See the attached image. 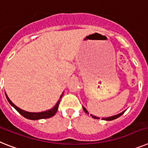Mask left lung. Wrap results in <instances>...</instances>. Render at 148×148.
<instances>
[{
  "label": "left lung",
  "mask_w": 148,
  "mask_h": 148,
  "mask_svg": "<svg viewBox=\"0 0 148 148\" xmlns=\"http://www.w3.org/2000/svg\"><path fill=\"white\" fill-rule=\"evenodd\" d=\"M83 109H84V111H85L86 114H89V113H88V111H87V110H86V108H84V107H83ZM123 113H124V111H123V112H122V113H120V114H117V115H115V116H110V117H107V118H102V120H115V119L118 118L119 116H121V115H122V114H123ZM91 116H92V117H93V118H94V119H99V117H96V116H92V115H91Z\"/></svg>",
  "instance_id": "obj_1"
}]
</instances>
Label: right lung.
Instances as JSON below:
<instances>
[{"label": "right lung", "mask_w": 148, "mask_h": 148, "mask_svg": "<svg viewBox=\"0 0 148 148\" xmlns=\"http://www.w3.org/2000/svg\"><path fill=\"white\" fill-rule=\"evenodd\" d=\"M62 95H63V93L62 94V95H61L60 99H62ZM6 96H7V100H8L9 103H10V105H12V106H13V108H14L21 114V115H22V116H24V117H25V118L29 119V120H40V119L49 118V117H51V116H54V115L56 114V113L57 112V110H58V108H59V103H60V99H59V101H58V102L56 103V105L53 107V108L50 109V110H47V111H43V112H40V113H31V112H27V111H25V110H22V109L18 108V107L16 106V105H15L14 104H13L10 100V99H9V98L7 97V95H6Z\"/></svg>", "instance_id": "add662e5"}]
</instances>
